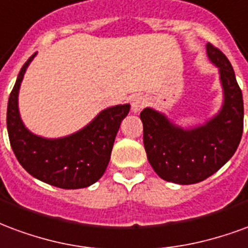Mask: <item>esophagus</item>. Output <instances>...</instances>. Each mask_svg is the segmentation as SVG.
Returning <instances> with one entry per match:
<instances>
[{
  "instance_id": "esophagus-1",
  "label": "esophagus",
  "mask_w": 248,
  "mask_h": 248,
  "mask_svg": "<svg viewBox=\"0 0 248 248\" xmlns=\"http://www.w3.org/2000/svg\"><path fill=\"white\" fill-rule=\"evenodd\" d=\"M148 104V100H146V97L144 96H136L133 100H132V111L137 113V112H140L144 108V107Z\"/></svg>"
}]
</instances>
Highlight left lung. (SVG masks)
Here are the masks:
<instances>
[{
  "instance_id": "1",
  "label": "left lung",
  "mask_w": 248,
  "mask_h": 248,
  "mask_svg": "<svg viewBox=\"0 0 248 248\" xmlns=\"http://www.w3.org/2000/svg\"><path fill=\"white\" fill-rule=\"evenodd\" d=\"M213 64L219 68L223 104L202 125L182 128L153 108H144V146L148 161L162 180L191 185L206 180L230 160L243 132V97L231 63L219 48L206 45Z\"/></svg>"
}]
</instances>
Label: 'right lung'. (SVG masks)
Masks as SVG:
<instances>
[{
  "mask_svg": "<svg viewBox=\"0 0 248 248\" xmlns=\"http://www.w3.org/2000/svg\"><path fill=\"white\" fill-rule=\"evenodd\" d=\"M32 54L18 74L9 96L6 124L10 145L29 174L61 189H82L92 185L104 174L115 137L129 104L103 109L80 131L59 139H46L30 132L23 124L18 109V93L34 57Z\"/></svg>",
  "mask_w": 248,
  "mask_h": 248,
  "instance_id": "right-lung-1",
  "label": "right lung"
}]
</instances>
